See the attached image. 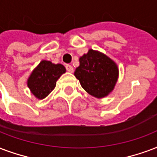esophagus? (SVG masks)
<instances>
[{"mask_svg":"<svg viewBox=\"0 0 157 157\" xmlns=\"http://www.w3.org/2000/svg\"><path fill=\"white\" fill-rule=\"evenodd\" d=\"M66 68H67V71H69V72H73V67L71 65H67L66 66Z\"/></svg>","mask_w":157,"mask_h":157,"instance_id":"esophagus-1","label":"esophagus"}]
</instances>
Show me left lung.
Listing matches in <instances>:
<instances>
[{"label":"left lung","mask_w":157,"mask_h":157,"mask_svg":"<svg viewBox=\"0 0 157 157\" xmlns=\"http://www.w3.org/2000/svg\"><path fill=\"white\" fill-rule=\"evenodd\" d=\"M74 75L81 86L93 97L102 99L113 91L118 79V67L105 53L89 49L79 58Z\"/></svg>","instance_id":"obj_1"}]
</instances>
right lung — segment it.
<instances>
[{"instance_id":"add662e5","label":"right lung","mask_w":157,"mask_h":157,"mask_svg":"<svg viewBox=\"0 0 157 157\" xmlns=\"http://www.w3.org/2000/svg\"><path fill=\"white\" fill-rule=\"evenodd\" d=\"M65 72V67L62 64L43 60L29 75L27 86L34 97L43 100L53 90L57 81Z\"/></svg>"}]
</instances>
